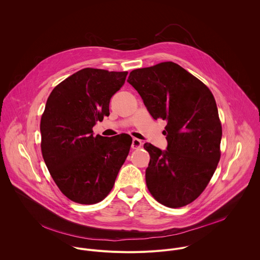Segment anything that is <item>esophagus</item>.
<instances>
[{"mask_svg":"<svg viewBox=\"0 0 260 260\" xmlns=\"http://www.w3.org/2000/svg\"><path fill=\"white\" fill-rule=\"evenodd\" d=\"M142 147V142L137 139V138H133L132 140V148L133 149H139Z\"/></svg>","mask_w":260,"mask_h":260,"instance_id":"esophagus-1","label":"esophagus"}]
</instances>
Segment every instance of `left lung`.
Returning <instances> with one entry per match:
<instances>
[{
    "instance_id": "obj_1",
    "label": "left lung",
    "mask_w": 260,
    "mask_h": 260,
    "mask_svg": "<svg viewBox=\"0 0 260 260\" xmlns=\"http://www.w3.org/2000/svg\"><path fill=\"white\" fill-rule=\"evenodd\" d=\"M127 82L141 96L150 115L167 122V148L150 143L146 184L167 207L194 201L209 183L220 159L222 128L215 99L196 77L173 62L133 70Z\"/></svg>"
}]
</instances>
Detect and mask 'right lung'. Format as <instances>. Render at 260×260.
Returning a JSON list of instances; mask_svg holds the SVG:
<instances>
[{
  "label": "right lung",
  "mask_w": 260,
  "mask_h": 260,
  "mask_svg": "<svg viewBox=\"0 0 260 260\" xmlns=\"http://www.w3.org/2000/svg\"><path fill=\"white\" fill-rule=\"evenodd\" d=\"M128 72L85 68L51 92L41 118V149L62 193L80 204H94L111 191L132 144L128 134L94 136L92 128L109 116L112 96Z\"/></svg>",
  "instance_id": "right-lung-1"
}]
</instances>
